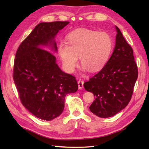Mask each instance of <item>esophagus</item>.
Returning <instances> with one entry per match:
<instances>
[{
    "instance_id": "1",
    "label": "esophagus",
    "mask_w": 149,
    "mask_h": 149,
    "mask_svg": "<svg viewBox=\"0 0 149 149\" xmlns=\"http://www.w3.org/2000/svg\"><path fill=\"white\" fill-rule=\"evenodd\" d=\"M83 84H84V81L81 79H79L78 81V86L79 89H82L83 88Z\"/></svg>"
}]
</instances>
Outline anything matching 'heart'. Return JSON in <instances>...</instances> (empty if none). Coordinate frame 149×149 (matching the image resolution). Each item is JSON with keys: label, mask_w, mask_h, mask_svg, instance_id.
Masks as SVG:
<instances>
[{"label": "heart", "mask_w": 149, "mask_h": 149, "mask_svg": "<svg viewBox=\"0 0 149 149\" xmlns=\"http://www.w3.org/2000/svg\"><path fill=\"white\" fill-rule=\"evenodd\" d=\"M67 44L61 43L58 54L63 67L72 73L78 64V56L84 68L97 71L106 65L112 49V39L105 32L86 29L73 31L66 37Z\"/></svg>", "instance_id": "1"}]
</instances>
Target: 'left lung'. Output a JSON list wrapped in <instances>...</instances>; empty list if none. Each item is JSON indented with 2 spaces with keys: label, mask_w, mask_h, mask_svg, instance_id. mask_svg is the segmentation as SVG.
I'll use <instances>...</instances> for the list:
<instances>
[{
  "label": "left lung",
  "mask_w": 149,
  "mask_h": 149,
  "mask_svg": "<svg viewBox=\"0 0 149 149\" xmlns=\"http://www.w3.org/2000/svg\"><path fill=\"white\" fill-rule=\"evenodd\" d=\"M116 43L111 56L100 72L85 82V90L95 100L90 106L100 118L115 115L130 102L138 72L133 50L116 26Z\"/></svg>",
  "instance_id": "left-lung-1"
}]
</instances>
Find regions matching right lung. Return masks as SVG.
<instances>
[{"mask_svg": "<svg viewBox=\"0 0 149 149\" xmlns=\"http://www.w3.org/2000/svg\"><path fill=\"white\" fill-rule=\"evenodd\" d=\"M69 22L38 24L17 50L13 77L24 106L37 118L52 120L62 113L66 95L75 93L74 76L66 74L56 63V57L41 45H52L54 37Z\"/></svg>", "mask_w": 149, "mask_h": 149, "instance_id": "obj_1", "label": "right lung"}]
</instances>
